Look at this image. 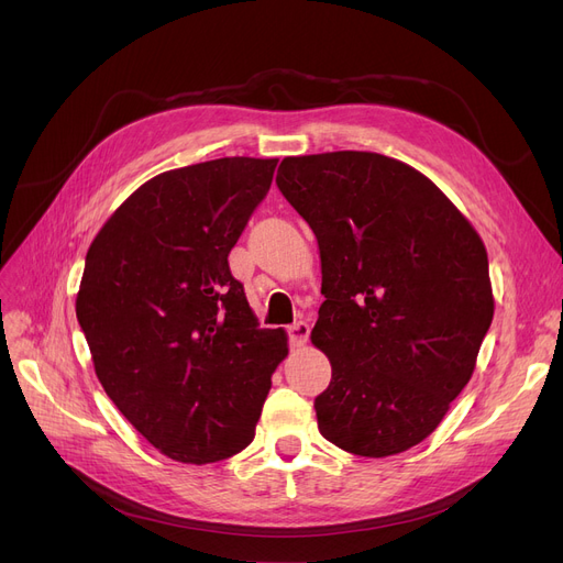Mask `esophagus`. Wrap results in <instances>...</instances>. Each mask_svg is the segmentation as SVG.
<instances>
[{
	"label": "esophagus",
	"instance_id": "34e87169",
	"mask_svg": "<svg viewBox=\"0 0 563 563\" xmlns=\"http://www.w3.org/2000/svg\"><path fill=\"white\" fill-rule=\"evenodd\" d=\"M287 335H289V344L291 346H303L310 338V327L306 321H299V323H291V327L287 329Z\"/></svg>",
	"mask_w": 563,
	"mask_h": 563
}]
</instances>
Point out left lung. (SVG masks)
I'll use <instances>...</instances> for the list:
<instances>
[{
  "mask_svg": "<svg viewBox=\"0 0 563 563\" xmlns=\"http://www.w3.org/2000/svg\"><path fill=\"white\" fill-rule=\"evenodd\" d=\"M276 185L319 244L327 301L310 338L333 369L319 433L369 459L416 448L467 386L493 321L482 236L427 175L378 153L285 157Z\"/></svg>",
  "mask_w": 563,
  "mask_h": 563,
  "instance_id": "left-lung-1",
  "label": "left lung"
}]
</instances>
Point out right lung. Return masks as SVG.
<instances>
[{"label":"right lung","instance_id":"1","mask_svg":"<svg viewBox=\"0 0 563 563\" xmlns=\"http://www.w3.org/2000/svg\"><path fill=\"white\" fill-rule=\"evenodd\" d=\"M278 159L223 157L155 175L96 234L77 319L104 393L164 456L240 454L287 356L260 329L228 253L274 180Z\"/></svg>","mask_w":563,"mask_h":563}]
</instances>
